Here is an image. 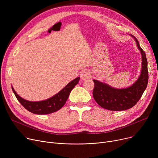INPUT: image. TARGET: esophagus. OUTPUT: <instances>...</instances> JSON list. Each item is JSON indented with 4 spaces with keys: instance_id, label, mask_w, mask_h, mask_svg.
Returning <instances> with one entry per match:
<instances>
[{
    "instance_id": "34e87169",
    "label": "esophagus",
    "mask_w": 158,
    "mask_h": 158,
    "mask_svg": "<svg viewBox=\"0 0 158 158\" xmlns=\"http://www.w3.org/2000/svg\"><path fill=\"white\" fill-rule=\"evenodd\" d=\"M90 76V73L89 71L87 70H83L80 72V77L82 79H88Z\"/></svg>"
}]
</instances>
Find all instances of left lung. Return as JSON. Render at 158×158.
Listing matches in <instances>:
<instances>
[{
	"mask_svg": "<svg viewBox=\"0 0 158 158\" xmlns=\"http://www.w3.org/2000/svg\"><path fill=\"white\" fill-rule=\"evenodd\" d=\"M142 54V70L138 79L131 86L125 88H115L104 82L94 79L93 96L97 103L111 111H123L131 108L139 100L145 90L148 79L147 60L145 52L137 39L132 35Z\"/></svg>",
	"mask_w": 158,
	"mask_h": 158,
	"instance_id": "8db88e82",
	"label": "left lung"
}]
</instances>
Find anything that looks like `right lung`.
Returning <instances> with one entry per match:
<instances>
[{
	"label": "right lung",
	"mask_w": 158,
	"mask_h": 158,
	"mask_svg": "<svg viewBox=\"0 0 158 158\" xmlns=\"http://www.w3.org/2000/svg\"><path fill=\"white\" fill-rule=\"evenodd\" d=\"M79 79V77L73 79L67 85H66L60 92L47 100L36 102L29 101L22 98L16 94L13 87L11 86V88L17 100L27 110L34 114H46L52 113L61 108L67 101L72 89L77 85Z\"/></svg>",
	"instance_id": "add662e5"
}]
</instances>
